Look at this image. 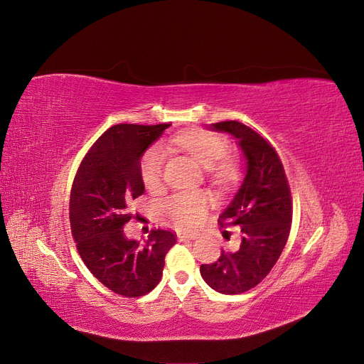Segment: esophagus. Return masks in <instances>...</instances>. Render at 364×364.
I'll list each match as a JSON object with an SVG mask.
<instances>
[{
  "mask_svg": "<svg viewBox=\"0 0 364 364\" xmlns=\"http://www.w3.org/2000/svg\"><path fill=\"white\" fill-rule=\"evenodd\" d=\"M197 237H199V232H196V230H183V232L178 234L179 241H190V240H196Z\"/></svg>",
  "mask_w": 364,
  "mask_h": 364,
  "instance_id": "esophagus-1",
  "label": "esophagus"
}]
</instances>
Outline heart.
I'll return each instance as SVG.
<instances>
[{
    "mask_svg": "<svg viewBox=\"0 0 364 364\" xmlns=\"http://www.w3.org/2000/svg\"><path fill=\"white\" fill-rule=\"evenodd\" d=\"M173 142L199 164L209 173V179L217 185H228L235 179L237 165L230 159H219L226 155L228 146L223 138L206 130H186L176 135ZM220 162L218 163V161ZM165 162V150L162 147H151L141 159L139 174L141 181L147 188H155L161 182ZM174 220L181 223H196L205 215L208 199L203 194H174L164 203Z\"/></svg>",
    "mask_w": 364,
    "mask_h": 364,
    "instance_id": "obj_1",
    "label": "heart"
}]
</instances>
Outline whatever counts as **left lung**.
<instances>
[{
	"instance_id": "left-lung-1",
	"label": "left lung",
	"mask_w": 364,
	"mask_h": 364,
	"mask_svg": "<svg viewBox=\"0 0 364 364\" xmlns=\"http://www.w3.org/2000/svg\"><path fill=\"white\" fill-rule=\"evenodd\" d=\"M237 139L245 158V176L230 203L218 215L222 226H238L241 245L222 250L213 264H202L200 274L213 290L240 294L255 287L277 264L289 240L291 196L278 153L255 130L222 121L209 126Z\"/></svg>"
}]
</instances>
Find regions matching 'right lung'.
I'll return each instance as SVG.
<instances>
[{
    "label": "right lung",
    "instance_id": "right-lung-1",
    "mask_svg": "<svg viewBox=\"0 0 364 364\" xmlns=\"http://www.w3.org/2000/svg\"><path fill=\"white\" fill-rule=\"evenodd\" d=\"M170 124H117L95 141L82 161L70 199L71 232L86 267L109 290L144 296L162 278L165 255L176 245L170 230L147 241L124 237L129 203L144 194L139 165L144 151Z\"/></svg>",
    "mask_w": 364,
    "mask_h": 364
}]
</instances>
